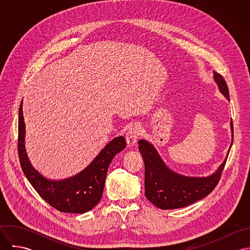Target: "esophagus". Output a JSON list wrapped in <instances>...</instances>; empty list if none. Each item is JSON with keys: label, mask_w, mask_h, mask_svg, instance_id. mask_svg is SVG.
<instances>
[{"label": "esophagus", "mask_w": 250, "mask_h": 250, "mask_svg": "<svg viewBox=\"0 0 250 250\" xmlns=\"http://www.w3.org/2000/svg\"><path fill=\"white\" fill-rule=\"evenodd\" d=\"M141 134H142V128L140 125H135L128 130L126 134V142L129 147H133L137 144Z\"/></svg>", "instance_id": "esophagus-1"}]
</instances>
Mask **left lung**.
<instances>
[{"mask_svg":"<svg viewBox=\"0 0 250 250\" xmlns=\"http://www.w3.org/2000/svg\"><path fill=\"white\" fill-rule=\"evenodd\" d=\"M214 79L220 92L229 100V89L223 77L214 72ZM231 129L233 135L232 120ZM139 145L145 167V196L163 210L184 208L210 194L218 184L226 163L225 159L211 176L187 177L170 170L152 144L141 140Z\"/></svg>","mask_w":250,"mask_h":250,"instance_id":"8db88e82","label":"left lung"}]
</instances>
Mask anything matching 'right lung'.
<instances>
[{
    "instance_id": "obj_1",
    "label": "right lung",
    "mask_w": 250,
    "mask_h": 250,
    "mask_svg": "<svg viewBox=\"0 0 250 250\" xmlns=\"http://www.w3.org/2000/svg\"><path fill=\"white\" fill-rule=\"evenodd\" d=\"M25 122L22 102L19 107L18 155L21 167L37 193L53 208L62 213L83 214L93 209L103 195L108 166L113 157L126 147L117 137L107 143L92 163L70 178L55 181L44 178L32 167L25 150Z\"/></svg>"
}]
</instances>
